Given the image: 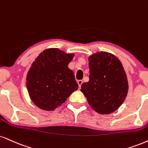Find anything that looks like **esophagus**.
<instances>
[{
	"label": "esophagus",
	"instance_id": "obj_1",
	"mask_svg": "<svg viewBox=\"0 0 148 148\" xmlns=\"http://www.w3.org/2000/svg\"><path fill=\"white\" fill-rule=\"evenodd\" d=\"M77 83H78V84H79V88H81V85L83 84V81H82V80H79V81H77Z\"/></svg>",
	"mask_w": 148,
	"mask_h": 148
}]
</instances>
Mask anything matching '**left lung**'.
Masks as SVG:
<instances>
[{
	"mask_svg": "<svg viewBox=\"0 0 148 148\" xmlns=\"http://www.w3.org/2000/svg\"><path fill=\"white\" fill-rule=\"evenodd\" d=\"M88 60L90 80L81 85V91L97 112H113L121 106L128 92L122 64L117 57L106 51L94 54Z\"/></svg>",
	"mask_w": 148,
	"mask_h": 148,
	"instance_id": "obj_1",
	"label": "left lung"
}]
</instances>
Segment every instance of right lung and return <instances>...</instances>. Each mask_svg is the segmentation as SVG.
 I'll return each instance as SVG.
<instances>
[{
  "label": "right lung",
  "mask_w": 148,
  "mask_h": 148,
  "mask_svg": "<svg viewBox=\"0 0 148 148\" xmlns=\"http://www.w3.org/2000/svg\"><path fill=\"white\" fill-rule=\"evenodd\" d=\"M73 56L51 48L40 53L32 63L27 76V88L39 108L54 110L78 90L74 72L68 67Z\"/></svg>",
  "instance_id": "1"
}]
</instances>
